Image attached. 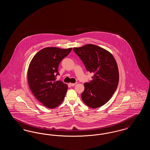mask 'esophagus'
Returning a JSON list of instances; mask_svg holds the SVG:
<instances>
[{
	"label": "esophagus",
	"instance_id": "1",
	"mask_svg": "<svg viewBox=\"0 0 150 150\" xmlns=\"http://www.w3.org/2000/svg\"><path fill=\"white\" fill-rule=\"evenodd\" d=\"M76 84V83H70V85L71 86H75Z\"/></svg>",
	"mask_w": 150,
	"mask_h": 150
}]
</instances>
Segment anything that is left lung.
<instances>
[{"instance_id": "obj_1", "label": "left lung", "mask_w": 150, "mask_h": 150, "mask_svg": "<svg viewBox=\"0 0 150 150\" xmlns=\"http://www.w3.org/2000/svg\"><path fill=\"white\" fill-rule=\"evenodd\" d=\"M73 50L86 70L93 73L92 80L84 83L82 100L91 108L103 106L111 98L119 83V70L114 57L108 51L91 44Z\"/></svg>"}]
</instances>
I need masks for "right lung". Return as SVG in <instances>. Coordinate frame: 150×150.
Here are the masks:
<instances>
[{
  "instance_id": "obj_1",
  "label": "right lung",
  "mask_w": 150,
  "mask_h": 150,
  "mask_svg": "<svg viewBox=\"0 0 150 150\" xmlns=\"http://www.w3.org/2000/svg\"><path fill=\"white\" fill-rule=\"evenodd\" d=\"M71 50V48H45L36 54L29 64V87L36 98L47 108L57 107L64 100L67 85L56 79L59 63Z\"/></svg>"
}]
</instances>
